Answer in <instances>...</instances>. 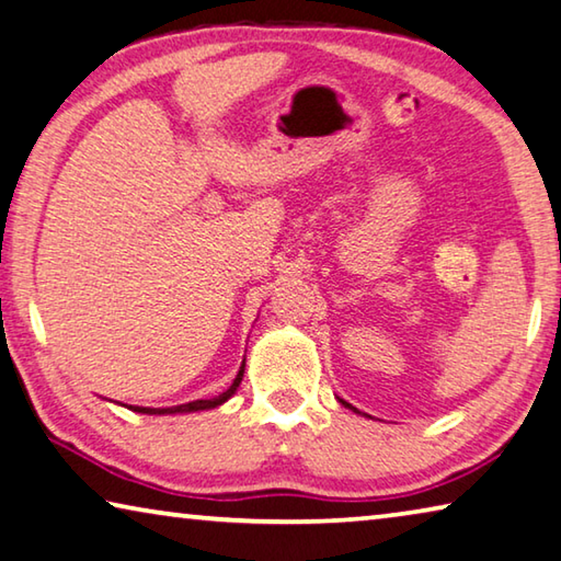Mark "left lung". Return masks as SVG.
<instances>
[{"mask_svg": "<svg viewBox=\"0 0 561 561\" xmlns=\"http://www.w3.org/2000/svg\"><path fill=\"white\" fill-rule=\"evenodd\" d=\"M340 404H342V407H345V409H352V411H355V414H362V411H357L355 407H352V404H347V401H345V399H340ZM365 416H367V414H365Z\"/></svg>", "mask_w": 561, "mask_h": 561, "instance_id": "8db88e82", "label": "left lung"}]
</instances>
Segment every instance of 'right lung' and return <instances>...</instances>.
I'll return each mask as SVG.
<instances>
[{
    "mask_svg": "<svg viewBox=\"0 0 561 561\" xmlns=\"http://www.w3.org/2000/svg\"><path fill=\"white\" fill-rule=\"evenodd\" d=\"M243 367H245V362H241V369H239V375H236V379L231 381V387L226 389V391H221V394H219V397H214V399H196V401H190V404H180V407H167V409H152V407H127V404H123V407H127V409L137 411V414H147V416H167V414H194V411H209V409L221 407L224 401H229V399L236 394V389H239L241 379H243Z\"/></svg>",
    "mask_w": 561,
    "mask_h": 561,
    "instance_id": "add662e5",
    "label": "right lung"
}]
</instances>
